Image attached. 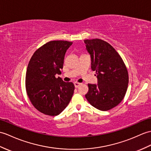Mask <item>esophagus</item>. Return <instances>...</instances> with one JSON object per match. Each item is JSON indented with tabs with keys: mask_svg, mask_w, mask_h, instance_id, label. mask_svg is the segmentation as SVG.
<instances>
[{
	"mask_svg": "<svg viewBox=\"0 0 151 151\" xmlns=\"http://www.w3.org/2000/svg\"><path fill=\"white\" fill-rule=\"evenodd\" d=\"M74 85H75V87H76V88H77V87H78L80 85H81V83H79V82H75L74 83Z\"/></svg>",
	"mask_w": 151,
	"mask_h": 151,
	"instance_id": "obj_1",
	"label": "esophagus"
}]
</instances>
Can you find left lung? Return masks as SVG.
Returning <instances> with one entry per match:
<instances>
[{
    "label": "left lung",
    "mask_w": 151,
    "mask_h": 151,
    "mask_svg": "<svg viewBox=\"0 0 151 151\" xmlns=\"http://www.w3.org/2000/svg\"><path fill=\"white\" fill-rule=\"evenodd\" d=\"M83 41L99 81L97 85L87 84L89 91L86 98L94 107L109 111L121 102L127 92V69L120 55L107 42L99 38Z\"/></svg>",
    "instance_id": "obj_1"
}]
</instances>
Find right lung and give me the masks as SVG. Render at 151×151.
Listing matches in <instances>:
<instances>
[{"instance_id":"add662e5","label":"right lung","mask_w":151,"mask_h":151,"mask_svg":"<svg viewBox=\"0 0 151 151\" xmlns=\"http://www.w3.org/2000/svg\"><path fill=\"white\" fill-rule=\"evenodd\" d=\"M73 44L53 40L34 52L27 65L26 90L33 106L45 115L57 116L65 109L73 96L75 86L56 74L61 73L65 52Z\"/></svg>"}]
</instances>
